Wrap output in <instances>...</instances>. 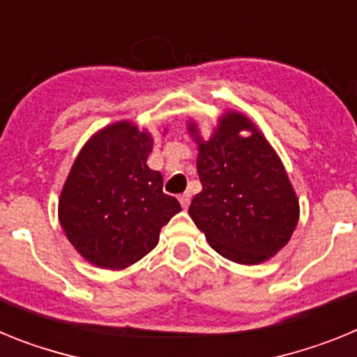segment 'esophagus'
<instances>
[{
	"label": "esophagus",
	"instance_id": "1",
	"mask_svg": "<svg viewBox=\"0 0 357 357\" xmlns=\"http://www.w3.org/2000/svg\"><path fill=\"white\" fill-rule=\"evenodd\" d=\"M178 200H181L182 207H184V209H188L189 204H191V193H188V191H185V193H182L181 197H178Z\"/></svg>",
	"mask_w": 357,
	"mask_h": 357
}]
</instances>
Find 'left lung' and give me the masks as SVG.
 Segmentation results:
<instances>
[{"instance_id": "obj_1", "label": "left lung", "mask_w": 357, "mask_h": 357, "mask_svg": "<svg viewBox=\"0 0 357 357\" xmlns=\"http://www.w3.org/2000/svg\"><path fill=\"white\" fill-rule=\"evenodd\" d=\"M202 191L189 216L211 248L238 264H261L288 245L301 206L284 164L250 118L225 110L209 139L189 119Z\"/></svg>"}]
</instances>
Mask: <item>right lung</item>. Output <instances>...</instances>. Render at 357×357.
I'll list each match as a JSON object with an SVG mask.
<instances>
[{
	"label": "right lung",
	"mask_w": 357,
	"mask_h": 357,
	"mask_svg": "<svg viewBox=\"0 0 357 357\" xmlns=\"http://www.w3.org/2000/svg\"><path fill=\"white\" fill-rule=\"evenodd\" d=\"M151 150L150 132L123 119L100 128L78 151L59 198V222L93 266L123 270L137 263L182 211L164 195L162 175L148 168Z\"/></svg>",
	"instance_id": "1"
}]
</instances>
